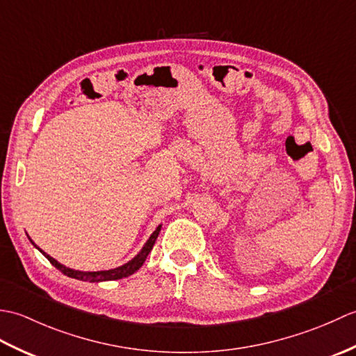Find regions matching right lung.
Segmentation results:
<instances>
[{
  "label": "right lung",
  "instance_id": "right-lung-1",
  "mask_svg": "<svg viewBox=\"0 0 356 356\" xmlns=\"http://www.w3.org/2000/svg\"><path fill=\"white\" fill-rule=\"evenodd\" d=\"M159 232H161V226H157V229L151 234V237L148 238V241L145 243V246L142 248V251L134 257L131 261L125 263L124 266H119L116 269H110V270H97V272H82V270H73L70 268H65L63 266L61 263H58L55 259H51L50 255H47L45 252H42L45 257H47V260L55 266L56 269H59L63 272L64 275L67 277H72V278H76V280H82V282H90V283H99V282H110V280H119V278H125L128 275L134 274L136 270H138L143 263H145V259L148 257V254L151 252V249H153L154 243H156V238L159 236ZM32 241V240H30ZM33 243V241H32ZM36 246V245H35ZM40 249V248H38Z\"/></svg>",
  "mask_w": 356,
  "mask_h": 356
}]
</instances>
